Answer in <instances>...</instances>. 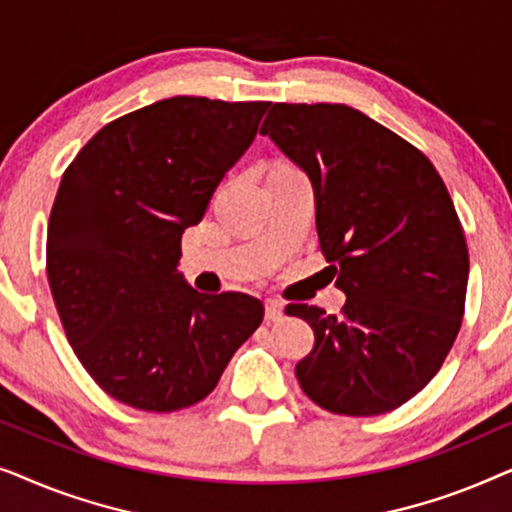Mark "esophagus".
Returning <instances> with one entry per match:
<instances>
[{"instance_id": "obj_1", "label": "esophagus", "mask_w": 512, "mask_h": 512, "mask_svg": "<svg viewBox=\"0 0 512 512\" xmlns=\"http://www.w3.org/2000/svg\"><path fill=\"white\" fill-rule=\"evenodd\" d=\"M265 319L268 321H282L284 319V305L277 300H265Z\"/></svg>"}]
</instances>
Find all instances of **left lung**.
I'll list each match as a JSON object with an SVG mask.
<instances>
[{"label":"left lung","mask_w":512,"mask_h":512,"mask_svg":"<svg viewBox=\"0 0 512 512\" xmlns=\"http://www.w3.org/2000/svg\"><path fill=\"white\" fill-rule=\"evenodd\" d=\"M261 135L314 184L319 247L347 296L338 317L286 307L314 328L300 387L335 415L401 408L443 366L464 317L468 247L443 179L422 151L345 104L277 102Z\"/></svg>","instance_id":"1"}]
</instances>
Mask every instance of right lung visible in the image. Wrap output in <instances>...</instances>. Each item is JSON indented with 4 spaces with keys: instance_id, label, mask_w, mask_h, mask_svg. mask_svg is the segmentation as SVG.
<instances>
[{
    "instance_id": "right-lung-1",
    "label": "right lung",
    "mask_w": 512,
    "mask_h": 512,
    "mask_svg": "<svg viewBox=\"0 0 512 512\" xmlns=\"http://www.w3.org/2000/svg\"><path fill=\"white\" fill-rule=\"evenodd\" d=\"M270 102L170 97L104 125L62 174L46 272L76 359L111 398L174 412L209 396L261 326L247 293H198L181 235L254 142Z\"/></svg>"
}]
</instances>
